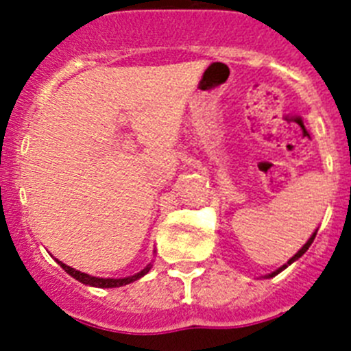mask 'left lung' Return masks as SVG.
I'll use <instances>...</instances> for the list:
<instances>
[{"label":"left lung","instance_id":"obj_1","mask_svg":"<svg viewBox=\"0 0 351 351\" xmlns=\"http://www.w3.org/2000/svg\"><path fill=\"white\" fill-rule=\"evenodd\" d=\"M315 237H316V232H315V234H313V235H311V237H309V241H308V243L304 244V246H302V247H300V250H299V251H297L295 255H293V256H291V258H290V260H288V263H287V265H283V267H281V269H278V271H276V272H272V274H271V278H272V276H276V274H278V272H281V271H283V269H287V267H288V265H290V263H293V262H295V260H299V258H300V256H302V255H304V253H306V251H308V247H309V246H311V243H313V241H315Z\"/></svg>","mask_w":351,"mask_h":351}]
</instances>
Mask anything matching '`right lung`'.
<instances>
[{
    "mask_svg": "<svg viewBox=\"0 0 351 351\" xmlns=\"http://www.w3.org/2000/svg\"><path fill=\"white\" fill-rule=\"evenodd\" d=\"M58 263H60L61 267L64 269V272H68L70 276H73V278H75V280H79L80 283L89 285V287H96V288H116V287H123V285L133 283V281H137L138 278H142L144 274H147L149 269H151V265H149V267H145L144 271H141L138 274H135V276H128V278H123V280H110V278H95V276L84 274V272L68 267L66 263H63V262H58Z\"/></svg>",
    "mask_w": 351,
    "mask_h": 351,
    "instance_id": "right-lung-1",
    "label": "right lung"
}]
</instances>
